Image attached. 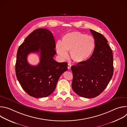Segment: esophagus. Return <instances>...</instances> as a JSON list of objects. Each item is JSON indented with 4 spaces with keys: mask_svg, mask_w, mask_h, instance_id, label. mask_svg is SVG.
I'll return each mask as SVG.
<instances>
[{
    "mask_svg": "<svg viewBox=\"0 0 127 127\" xmlns=\"http://www.w3.org/2000/svg\"><path fill=\"white\" fill-rule=\"evenodd\" d=\"M71 66V65L70 64H68V69H70Z\"/></svg>",
    "mask_w": 127,
    "mask_h": 127,
    "instance_id": "obj_1",
    "label": "esophagus"
}]
</instances>
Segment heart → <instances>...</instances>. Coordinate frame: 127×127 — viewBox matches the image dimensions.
Instances as JSON below:
<instances>
[{
	"label": "heart",
	"instance_id": "b5f03b06",
	"mask_svg": "<svg viewBox=\"0 0 127 127\" xmlns=\"http://www.w3.org/2000/svg\"><path fill=\"white\" fill-rule=\"evenodd\" d=\"M95 46V40L92 36L78 32H73L65 34L61 43L56 44V51L63 59L68 57L67 52H70L71 59L76 63L86 61L92 55Z\"/></svg>",
	"mask_w": 127,
	"mask_h": 127
}]
</instances>
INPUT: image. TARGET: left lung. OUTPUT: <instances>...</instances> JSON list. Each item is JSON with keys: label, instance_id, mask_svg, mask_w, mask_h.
<instances>
[{"label": "left lung", "instance_id": "8db88e82", "mask_svg": "<svg viewBox=\"0 0 127 127\" xmlns=\"http://www.w3.org/2000/svg\"><path fill=\"white\" fill-rule=\"evenodd\" d=\"M95 42L93 54L86 61L71 66L72 87L80 96L94 98L105 89L114 73L113 56L104 36L90 30Z\"/></svg>", "mask_w": 127, "mask_h": 127}]
</instances>
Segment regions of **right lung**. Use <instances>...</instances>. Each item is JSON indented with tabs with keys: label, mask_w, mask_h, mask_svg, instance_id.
Masks as SVG:
<instances>
[{
	"label": "right lung",
	"mask_w": 127,
	"mask_h": 127,
	"mask_svg": "<svg viewBox=\"0 0 127 127\" xmlns=\"http://www.w3.org/2000/svg\"><path fill=\"white\" fill-rule=\"evenodd\" d=\"M18 49L15 74L22 87L30 96L45 97L55 90L61 74L67 70V62L53 59L56 52L52 33L46 29L33 31ZM31 52H39L40 61L37 66L30 65L27 57Z\"/></svg>",
	"instance_id": "obj_1"
}]
</instances>
